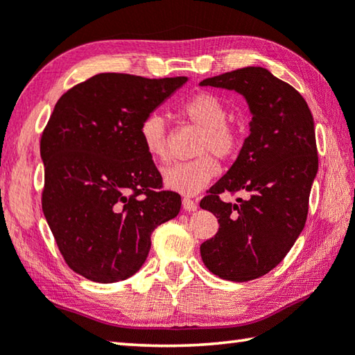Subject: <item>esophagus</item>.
I'll return each mask as SVG.
<instances>
[{"label":"esophagus","mask_w":355,"mask_h":355,"mask_svg":"<svg viewBox=\"0 0 355 355\" xmlns=\"http://www.w3.org/2000/svg\"><path fill=\"white\" fill-rule=\"evenodd\" d=\"M182 205H183V209H184V211H189V212H194V211H197V208H198V205L194 202V200H191V198H188V197H184V198L182 200Z\"/></svg>","instance_id":"34e87169"}]
</instances>
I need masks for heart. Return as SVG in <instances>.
Instances as JSON below:
<instances>
[{
    "mask_svg": "<svg viewBox=\"0 0 355 355\" xmlns=\"http://www.w3.org/2000/svg\"><path fill=\"white\" fill-rule=\"evenodd\" d=\"M180 113L189 124L200 128L192 153L197 158L175 163L163 171V182L167 189L183 196H194L209 184L217 175L220 161L234 158L242 146V133L227 121L228 110L220 98L208 92H200L183 102ZM139 138L155 163L169 159V125L161 113L147 114L141 122Z\"/></svg>",
    "mask_w": 355,
    "mask_h": 355,
    "instance_id": "heart-1",
    "label": "heart"
}]
</instances>
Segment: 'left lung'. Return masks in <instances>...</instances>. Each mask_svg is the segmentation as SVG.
<instances>
[{
  "instance_id": "1",
  "label": "left lung",
  "mask_w": 355,
  "mask_h": 355,
  "mask_svg": "<svg viewBox=\"0 0 355 355\" xmlns=\"http://www.w3.org/2000/svg\"><path fill=\"white\" fill-rule=\"evenodd\" d=\"M200 85L234 89L251 113L239 155L200 202L218 220L217 234L200 245V254L222 279L261 278L284 259L304 228L318 172L312 113L292 85L261 67L208 77ZM225 190H242L248 198L227 204L220 200Z\"/></svg>"
}]
</instances>
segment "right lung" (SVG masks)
Masks as SVG:
<instances>
[{"mask_svg": "<svg viewBox=\"0 0 355 355\" xmlns=\"http://www.w3.org/2000/svg\"><path fill=\"white\" fill-rule=\"evenodd\" d=\"M186 82L102 73L57 101L40 141L42 206L63 259L83 278H130L147 259L152 231L180 212L178 194L159 191L139 127Z\"/></svg>", "mask_w": 355, "mask_h": 355, "instance_id": "1", "label": "right lung"}]
</instances>
